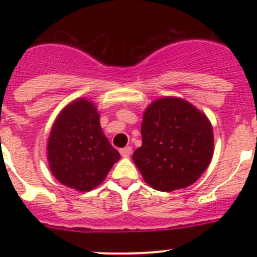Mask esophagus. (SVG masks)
<instances>
[{
	"label": "esophagus",
	"mask_w": 257,
	"mask_h": 257,
	"mask_svg": "<svg viewBox=\"0 0 257 257\" xmlns=\"http://www.w3.org/2000/svg\"><path fill=\"white\" fill-rule=\"evenodd\" d=\"M132 147H125V148H123V149H120V154H121V157L123 158H128L129 155L132 154Z\"/></svg>",
	"instance_id": "esophagus-1"
}]
</instances>
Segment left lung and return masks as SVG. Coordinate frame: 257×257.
I'll return each instance as SVG.
<instances>
[{"mask_svg":"<svg viewBox=\"0 0 257 257\" xmlns=\"http://www.w3.org/2000/svg\"><path fill=\"white\" fill-rule=\"evenodd\" d=\"M142 147L133 162L144 181L159 191L190 186L208 169L214 154L209 118L178 97L150 103L142 121Z\"/></svg>","mask_w":257,"mask_h":257,"instance_id":"obj_1","label":"left lung"}]
</instances>
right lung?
Listing matches in <instances>:
<instances>
[{
	"label": "right lung",
	"instance_id": "obj_1",
	"mask_svg": "<svg viewBox=\"0 0 257 257\" xmlns=\"http://www.w3.org/2000/svg\"><path fill=\"white\" fill-rule=\"evenodd\" d=\"M120 154L100 126L98 108L77 98L59 112L47 141L49 170L61 184L90 191L107 178Z\"/></svg>",
	"mask_w": 257,
	"mask_h": 257
}]
</instances>
